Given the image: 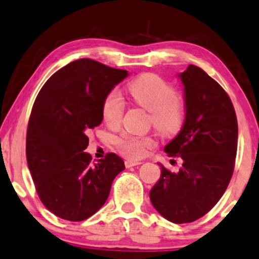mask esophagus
Listing matches in <instances>:
<instances>
[{"label": "esophagus", "instance_id": "34e87169", "mask_svg": "<svg viewBox=\"0 0 259 259\" xmlns=\"http://www.w3.org/2000/svg\"><path fill=\"white\" fill-rule=\"evenodd\" d=\"M142 162L139 161H132V159H127L126 162H124V165H126V168H131V167H136V165H139Z\"/></svg>", "mask_w": 259, "mask_h": 259}]
</instances>
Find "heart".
Returning a JSON list of instances; mask_svg holds the SVG:
<instances>
[{
	"mask_svg": "<svg viewBox=\"0 0 259 259\" xmlns=\"http://www.w3.org/2000/svg\"><path fill=\"white\" fill-rule=\"evenodd\" d=\"M128 97L137 105L150 113V121L159 133L174 136L185 122V103L177 96L175 89L163 78L154 73L139 75L126 86ZM124 104L116 91H110L102 104V117L109 127H117L122 120ZM117 151L130 159L145 157L156 146L150 136H135L124 133L115 140Z\"/></svg>",
	"mask_w": 259,
	"mask_h": 259,
	"instance_id": "obj_1",
	"label": "heart"
}]
</instances>
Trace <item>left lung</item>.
Returning a JSON list of instances; mask_svg holds the SVG:
<instances>
[{"label": "left lung", "instance_id": "left-lung-1", "mask_svg": "<svg viewBox=\"0 0 259 259\" xmlns=\"http://www.w3.org/2000/svg\"><path fill=\"white\" fill-rule=\"evenodd\" d=\"M179 76L186 119L164 151L183 159V167L171 173L159 164L161 178L150 199L168 221L188 223L209 212L227 190L237 156L238 121L227 92L202 68L190 65Z\"/></svg>", "mask_w": 259, "mask_h": 259}]
</instances>
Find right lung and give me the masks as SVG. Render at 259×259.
<instances>
[{
  "label": "right lung",
  "instance_id": "1",
  "mask_svg": "<svg viewBox=\"0 0 259 259\" xmlns=\"http://www.w3.org/2000/svg\"><path fill=\"white\" fill-rule=\"evenodd\" d=\"M128 75L90 59L62 67L40 89L28 120L26 158L38 197L67 221H84L108 199L111 184L124 169L109 152L97 163L84 150L89 131L100 126L102 104Z\"/></svg>",
  "mask_w": 259,
  "mask_h": 259
}]
</instances>
